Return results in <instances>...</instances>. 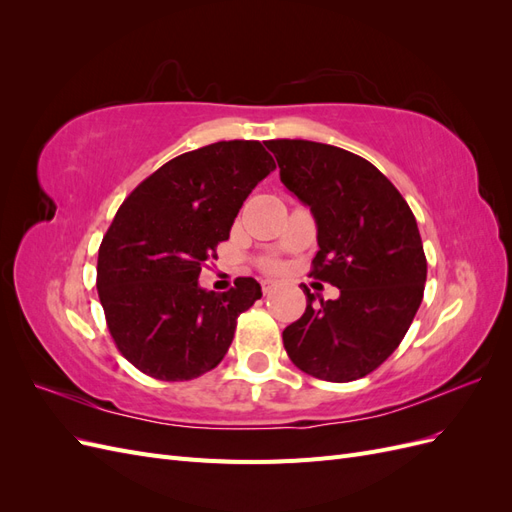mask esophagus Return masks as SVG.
<instances>
[{
	"label": "esophagus",
	"instance_id": "esophagus-1",
	"mask_svg": "<svg viewBox=\"0 0 512 512\" xmlns=\"http://www.w3.org/2000/svg\"><path fill=\"white\" fill-rule=\"evenodd\" d=\"M260 286H262V292L269 294V292L275 288V282H273V280H262V282H260Z\"/></svg>",
	"mask_w": 512,
	"mask_h": 512
}]
</instances>
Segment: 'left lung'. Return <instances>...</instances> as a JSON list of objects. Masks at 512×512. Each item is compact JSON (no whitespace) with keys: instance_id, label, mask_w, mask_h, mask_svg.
<instances>
[{"instance_id":"8db88e82","label":"left lung","mask_w":512,"mask_h":512,"mask_svg":"<svg viewBox=\"0 0 512 512\" xmlns=\"http://www.w3.org/2000/svg\"><path fill=\"white\" fill-rule=\"evenodd\" d=\"M267 147L318 226L309 275L339 288L335 301L303 290L305 314L284 329V348L318 380L365 378L395 352L423 301L427 258L414 213L374 164L346 149L290 138Z\"/></svg>"}]
</instances>
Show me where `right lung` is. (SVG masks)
Instances as JSON below:
<instances>
[{
	"instance_id": "right-lung-1",
	"label": "right lung",
	"mask_w": 512,
	"mask_h": 512,
	"mask_svg": "<svg viewBox=\"0 0 512 512\" xmlns=\"http://www.w3.org/2000/svg\"><path fill=\"white\" fill-rule=\"evenodd\" d=\"M271 170L258 141H220L166 162L123 200L100 243L96 286L117 350L143 374L194 380L224 359L262 290L237 277L213 292L198 275Z\"/></svg>"
}]
</instances>
